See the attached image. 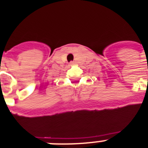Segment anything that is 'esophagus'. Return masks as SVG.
Listing matches in <instances>:
<instances>
[{
    "mask_svg": "<svg viewBox=\"0 0 148 148\" xmlns=\"http://www.w3.org/2000/svg\"><path fill=\"white\" fill-rule=\"evenodd\" d=\"M74 61H71V62H70L69 64H70V65H73V64H74Z\"/></svg>",
    "mask_w": 148,
    "mask_h": 148,
    "instance_id": "obj_1",
    "label": "esophagus"
}]
</instances>
